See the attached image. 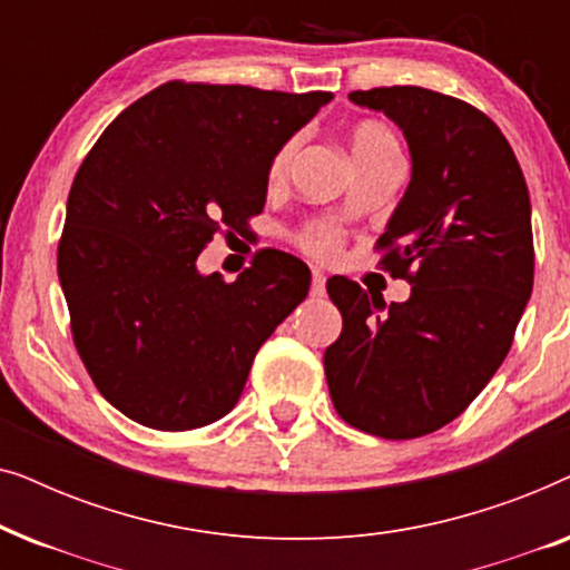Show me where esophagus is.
Here are the masks:
<instances>
[{
  "label": "esophagus",
  "instance_id": "34e87169",
  "mask_svg": "<svg viewBox=\"0 0 570 570\" xmlns=\"http://www.w3.org/2000/svg\"><path fill=\"white\" fill-rule=\"evenodd\" d=\"M324 293H326V277H324V272L314 269V272H311V295H316V298H322Z\"/></svg>",
  "mask_w": 570,
  "mask_h": 570
}]
</instances>
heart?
<instances>
[{"label": "heart", "mask_w": 570, "mask_h": 570, "mask_svg": "<svg viewBox=\"0 0 570 570\" xmlns=\"http://www.w3.org/2000/svg\"><path fill=\"white\" fill-rule=\"evenodd\" d=\"M295 150H298V137L287 139V142L275 153V158L269 160V184H279L287 176V168L295 158ZM350 153H353V160H368V158H381V155H400V145L392 131L381 127L376 121L357 124L350 135ZM301 244L306 252L314 256H334L340 248V236L337 230L330 228V225H316V228L306 230L301 236Z\"/></svg>", "instance_id": "1"}]
</instances>
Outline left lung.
Segmentation results:
<instances>
[{
  "mask_svg": "<svg viewBox=\"0 0 570 570\" xmlns=\"http://www.w3.org/2000/svg\"><path fill=\"white\" fill-rule=\"evenodd\" d=\"M350 100L410 145V186L376 248L412 293L386 306L347 277L326 283L342 314L326 384L357 431L420 439L462 415L509 355L534 283L532 207L509 139L474 106L415 85Z\"/></svg>",
  "mask_w": 570,
  "mask_h": 570,
  "instance_id": "1",
  "label": "left lung"
}]
</instances>
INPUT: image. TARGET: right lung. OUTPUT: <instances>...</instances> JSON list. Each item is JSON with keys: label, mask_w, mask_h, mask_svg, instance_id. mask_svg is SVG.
I'll return each mask as SVG.
<instances>
[{"label": "right lung", "mask_w": 570, "mask_h": 570, "mask_svg": "<svg viewBox=\"0 0 570 570\" xmlns=\"http://www.w3.org/2000/svg\"><path fill=\"white\" fill-rule=\"evenodd\" d=\"M330 100L174 80L124 108L82 160L59 283L92 384L135 423L194 431L228 415L256 350L308 295L311 269L277 248L233 283L199 275L197 256L262 213L269 160Z\"/></svg>", "instance_id": "right-lung-1"}]
</instances>
